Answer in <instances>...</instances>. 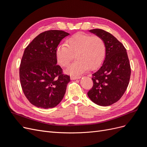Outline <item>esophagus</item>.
<instances>
[{
  "instance_id": "esophagus-1",
  "label": "esophagus",
  "mask_w": 147,
  "mask_h": 147,
  "mask_svg": "<svg viewBox=\"0 0 147 147\" xmlns=\"http://www.w3.org/2000/svg\"><path fill=\"white\" fill-rule=\"evenodd\" d=\"M80 78H81L80 76H75V75H72V76H70L71 80H76V79H78Z\"/></svg>"
}]
</instances>
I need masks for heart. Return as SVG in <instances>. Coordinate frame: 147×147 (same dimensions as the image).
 I'll return each mask as SVG.
<instances>
[{"mask_svg":"<svg viewBox=\"0 0 147 147\" xmlns=\"http://www.w3.org/2000/svg\"><path fill=\"white\" fill-rule=\"evenodd\" d=\"M106 55L104 39L98 35L79 32L57 47L55 55L57 62L63 67L76 57L77 59L67 69L66 72L77 75L88 69L95 70L101 65Z\"/></svg>","mask_w":147,"mask_h":147,"instance_id":"1","label":"heart"}]
</instances>
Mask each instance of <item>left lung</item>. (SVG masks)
Listing matches in <instances>:
<instances>
[{"label": "left lung", "mask_w": 147, "mask_h": 147, "mask_svg": "<svg viewBox=\"0 0 147 147\" xmlns=\"http://www.w3.org/2000/svg\"><path fill=\"white\" fill-rule=\"evenodd\" d=\"M90 32L104 39L106 55L103 64L92 75L93 86L88 96L97 105L109 106L121 99L126 90L131 72L129 61L126 48L113 35L100 29Z\"/></svg>", "instance_id": "obj_1"}]
</instances>
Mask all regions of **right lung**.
I'll return each instance as SVG.
<instances>
[{"mask_svg":"<svg viewBox=\"0 0 147 147\" xmlns=\"http://www.w3.org/2000/svg\"><path fill=\"white\" fill-rule=\"evenodd\" d=\"M69 34L47 30L38 35L26 48L20 67L22 90L30 103L42 109L58 105L63 99L70 76L57 65L55 51Z\"/></svg>","mask_w":147,"mask_h":147,"instance_id":"add662e5","label":"right lung"}]
</instances>
